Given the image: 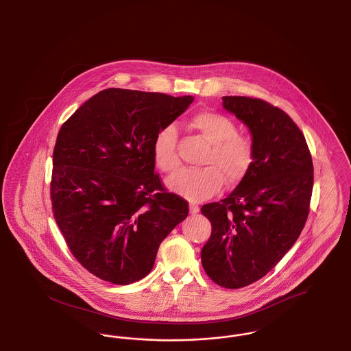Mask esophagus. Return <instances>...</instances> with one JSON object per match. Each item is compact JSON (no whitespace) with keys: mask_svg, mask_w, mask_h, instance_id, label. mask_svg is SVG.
<instances>
[{"mask_svg":"<svg viewBox=\"0 0 351 351\" xmlns=\"http://www.w3.org/2000/svg\"><path fill=\"white\" fill-rule=\"evenodd\" d=\"M199 212H200V206L197 204H195V202H191L189 204V213L191 215H196Z\"/></svg>","mask_w":351,"mask_h":351,"instance_id":"esophagus-1","label":"esophagus"}]
</instances>
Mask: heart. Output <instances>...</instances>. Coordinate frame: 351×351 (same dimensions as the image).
I'll return each mask as SVG.
<instances>
[{
  "label": "heart",
  "instance_id": "heart-1",
  "mask_svg": "<svg viewBox=\"0 0 351 351\" xmlns=\"http://www.w3.org/2000/svg\"><path fill=\"white\" fill-rule=\"evenodd\" d=\"M189 125L209 143V149L201 158V165L205 167L182 169L168 179V188L188 200L202 201L219 192L223 179L229 185L242 182L254 163L251 136L238 133L233 119L217 112H200L191 118ZM152 158L155 166L166 173L179 168L173 126L156 134Z\"/></svg>",
  "mask_w": 351,
  "mask_h": 351
}]
</instances>
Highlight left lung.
<instances>
[{"mask_svg": "<svg viewBox=\"0 0 351 351\" xmlns=\"http://www.w3.org/2000/svg\"><path fill=\"white\" fill-rule=\"evenodd\" d=\"M222 105L249 128L254 163L226 199L201 208L212 223L201 263L215 283L237 289L262 279L298 241L313 163L304 134L282 109L243 96H225Z\"/></svg>", "mask_w": 351, "mask_h": 351, "instance_id": "8db88e82", "label": "left lung"}]
</instances>
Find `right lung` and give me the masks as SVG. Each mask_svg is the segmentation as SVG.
Masks as SVG:
<instances>
[{
    "instance_id": "obj_1",
    "label": "right lung",
    "mask_w": 351,
    "mask_h": 351,
    "mask_svg": "<svg viewBox=\"0 0 351 351\" xmlns=\"http://www.w3.org/2000/svg\"><path fill=\"white\" fill-rule=\"evenodd\" d=\"M192 101L108 88L62 125L52 154V213L72 255L101 280L143 279L162 241L188 216V202L155 173L152 146Z\"/></svg>"
}]
</instances>
